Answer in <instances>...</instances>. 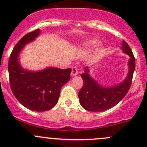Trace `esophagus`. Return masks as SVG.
I'll return each mask as SVG.
<instances>
[{
	"mask_svg": "<svg viewBox=\"0 0 147 147\" xmlns=\"http://www.w3.org/2000/svg\"><path fill=\"white\" fill-rule=\"evenodd\" d=\"M79 71H78V69H77V67H73L72 69V72H71V75L72 76H75V75H77V74H78Z\"/></svg>",
	"mask_w": 147,
	"mask_h": 147,
	"instance_id": "1",
	"label": "esophagus"
}]
</instances>
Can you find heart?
I'll return each instance as SVG.
<instances>
[{
  "instance_id": "1",
  "label": "heart",
  "mask_w": 147,
  "mask_h": 147,
  "mask_svg": "<svg viewBox=\"0 0 147 147\" xmlns=\"http://www.w3.org/2000/svg\"><path fill=\"white\" fill-rule=\"evenodd\" d=\"M96 40H93V41L89 42H87L86 44L84 45V46L85 47H89V46H91V45H92L96 44ZM100 51H98V54H100Z\"/></svg>"
}]
</instances>
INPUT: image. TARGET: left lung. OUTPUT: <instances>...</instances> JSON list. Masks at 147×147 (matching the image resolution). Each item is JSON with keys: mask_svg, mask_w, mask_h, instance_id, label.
I'll return each instance as SVG.
<instances>
[{"mask_svg": "<svg viewBox=\"0 0 147 147\" xmlns=\"http://www.w3.org/2000/svg\"><path fill=\"white\" fill-rule=\"evenodd\" d=\"M121 49L130 56L128 75L122 83L112 87H103L90 76L88 67L84 68V72L81 75L84 84L78 96L80 104L86 110L93 112L107 110L118 104L128 92L135 68V59L131 49L124 40Z\"/></svg>", "mask_w": 147, "mask_h": 147, "instance_id": "left-lung-1", "label": "left lung"}]
</instances>
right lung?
Listing matches in <instances>:
<instances>
[{"mask_svg":"<svg viewBox=\"0 0 147 147\" xmlns=\"http://www.w3.org/2000/svg\"><path fill=\"white\" fill-rule=\"evenodd\" d=\"M40 33V29H36L27 33L14 46L8 62V72L11 90L19 102L30 110L45 112L56 105L61 88L70 80L71 68L48 67L40 72H30L21 67L19 52Z\"/></svg>","mask_w":147,"mask_h":147,"instance_id":"1","label":"right lung"}]
</instances>
